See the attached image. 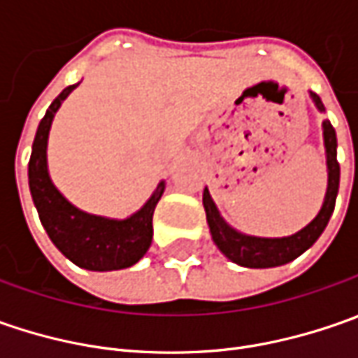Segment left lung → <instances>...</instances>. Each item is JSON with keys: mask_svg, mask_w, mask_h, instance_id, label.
<instances>
[{"mask_svg": "<svg viewBox=\"0 0 358 358\" xmlns=\"http://www.w3.org/2000/svg\"><path fill=\"white\" fill-rule=\"evenodd\" d=\"M310 99L319 111H324V105L317 93H309ZM323 141L324 155H327V193L321 211L310 221L307 227L296 231L295 235L289 237H255L245 235L237 229H233L227 221L221 217L215 201L211 199L209 189L203 191V207L207 215V223L211 231V239L217 245V249L227 257L229 261L237 263L247 268H271L287 265L295 261L299 255H303L309 247L315 245V241L321 237V233L327 227L338 193V179H341V167L337 161V133L333 129L331 121H323Z\"/></svg>", "mask_w": 358, "mask_h": 358, "instance_id": "8db88e82", "label": "left lung"}]
</instances>
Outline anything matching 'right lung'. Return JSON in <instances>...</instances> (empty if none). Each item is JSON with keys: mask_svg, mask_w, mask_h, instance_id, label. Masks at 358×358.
I'll return each mask as SVG.
<instances>
[{"mask_svg": "<svg viewBox=\"0 0 358 358\" xmlns=\"http://www.w3.org/2000/svg\"><path fill=\"white\" fill-rule=\"evenodd\" d=\"M79 83L53 99L39 121L29 157V191L49 239L71 263L87 271H119L143 259L153 239V213L165 191L161 181L145 205L125 219H109L77 209L53 185L48 169L49 129L57 109Z\"/></svg>", "mask_w": 358, "mask_h": 358, "instance_id": "right-lung-1", "label": "right lung"}]
</instances>
